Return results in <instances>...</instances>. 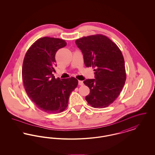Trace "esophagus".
Returning <instances> with one entry per match:
<instances>
[{
	"mask_svg": "<svg viewBox=\"0 0 155 155\" xmlns=\"http://www.w3.org/2000/svg\"><path fill=\"white\" fill-rule=\"evenodd\" d=\"M78 84L80 85H83L84 83H83V81H78Z\"/></svg>",
	"mask_w": 155,
	"mask_h": 155,
	"instance_id": "obj_1",
	"label": "esophagus"
}]
</instances>
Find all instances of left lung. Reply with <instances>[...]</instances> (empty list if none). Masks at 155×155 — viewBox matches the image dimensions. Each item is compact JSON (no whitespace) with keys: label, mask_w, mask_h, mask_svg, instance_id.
<instances>
[{"label":"left lung","mask_w":155,"mask_h":155,"mask_svg":"<svg viewBox=\"0 0 155 155\" xmlns=\"http://www.w3.org/2000/svg\"><path fill=\"white\" fill-rule=\"evenodd\" d=\"M75 44L83 54L85 66L95 68V79L84 81L90 89L85 97L94 108H104L120 95L126 80L124 59L117 45L102 34L83 37Z\"/></svg>","instance_id":"8db88e82"}]
</instances>
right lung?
<instances>
[{
  "mask_svg": "<svg viewBox=\"0 0 155 155\" xmlns=\"http://www.w3.org/2000/svg\"><path fill=\"white\" fill-rule=\"evenodd\" d=\"M66 45L62 39L41 38L28 49L23 61L22 80L26 93L38 109L48 113L64 110L70 94L78 84L74 77L55 78L52 74L56 66V53Z\"/></svg>",
  "mask_w": 155,
  "mask_h": 155,
  "instance_id": "1",
  "label": "right lung"
}]
</instances>
